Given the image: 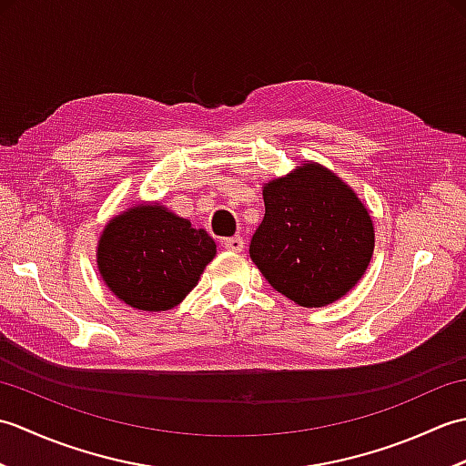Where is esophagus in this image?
Wrapping results in <instances>:
<instances>
[{"mask_svg":"<svg viewBox=\"0 0 466 466\" xmlns=\"http://www.w3.org/2000/svg\"><path fill=\"white\" fill-rule=\"evenodd\" d=\"M224 248L230 250V252H242L244 250V240L240 238V236H232V238L224 240Z\"/></svg>","mask_w":466,"mask_h":466,"instance_id":"esophagus-1","label":"esophagus"}]
</instances>
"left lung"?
Listing matches in <instances>:
<instances>
[{
  "mask_svg": "<svg viewBox=\"0 0 466 466\" xmlns=\"http://www.w3.org/2000/svg\"><path fill=\"white\" fill-rule=\"evenodd\" d=\"M250 258L274 290L320 309L354 289L372 258L374 226L350 186L309 162L264 184Z\"/></svg>",
  "mask_w": 466,
  "mask_h": 466,
  "instance_id": "1",
  "label": "left lung"
}]
</instances>
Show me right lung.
I'll return each mask as SVG.
<instances>
[{
  "mask_svg": "<svg viewBox=\"0 0 466 466\" xmlns=\"http://www.w3.org/2000/svg\"><path fill=\"white\" fill-rule=\"evenodd\" d=\"M214 256L216 242L202 228L157 202L136 204L106 224L97 270L116 299L160 312L186 299Z\"/></svg>",
  "mask_w": 466,
  "mask_h": 466,
  "instance_id": "1",
  "label": "right lung"
}]
</instances>
